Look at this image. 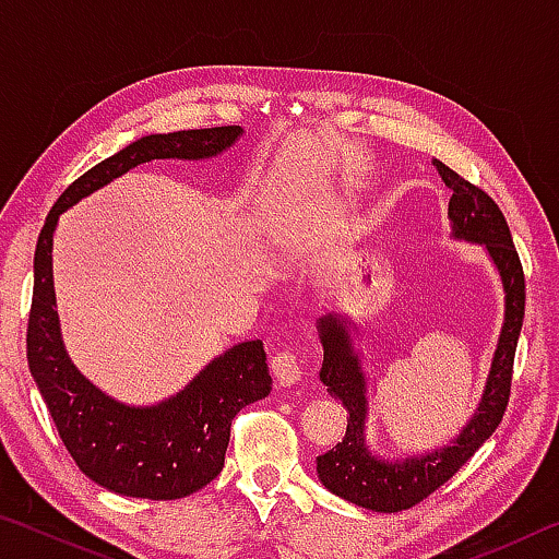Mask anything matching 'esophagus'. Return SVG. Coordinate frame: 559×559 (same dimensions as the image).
Listing matches in <instances>:
<instances>
[{
  "mask_svg": "<svg viewBox=\"0 0 559 559\" xmlns=\"http://www.w3.org/2000/svg\"><path fill=\"white\" fill-rule=\"evenodd\" d=\"M271 370L281 384H296L302 377V362H300L298 349L290 347L278 353L271 359Z\"/></svg>",
  "mask_w": 559,
  "mask_h": 559,
  "instance_id": "34e87169",
  "label": "esophagus"
}]
</instances>
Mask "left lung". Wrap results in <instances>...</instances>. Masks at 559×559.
I'll list each match as a JSON object with an SVG mask.
<instances>
[{
  "label": "left lung",
  "instance_id": "1",
  "mask_svg": "<svg viewBox=\"0 0 559 559\" xmlns=\"http://www.w3.org/2000/svg\"><path fill=\"white\" fill-rule=\"evenodd\" d=\"M433 165H437L443 185L451 189L449 216L453 231L468 241L486 243L490 259L500 271L506 286V323L498 340L484 400H480L478 412L468 427L453 441V447L433 451L424 459L384 463L370 456L365 447V377L359 372L353 347H349L345 320L335 316L320 320L325 349L320 380L328 386L330 396L345 404L347 429L337 447L318 456V476L335 496L355 506L377 510V513H396V510L421 503L424 498H429L433 490L447 484L498 429L508 409L515 347L525 318V273L503 212L486 189L468 182L466 177L453 173L439 159H433Z\"/></svg>",
  "mask_w": 559,
  "mask_h": 559
}]
</instances>
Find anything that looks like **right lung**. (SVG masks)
<instances>
[{
	"instance_id": "obj_1",
	"label": "right lung",
	"mask_w": 559,
	"mask_h": 559,
	"mask_svg": "<svg viewBox=\"0 0 559 559\" xmlns=\"http://www.w3.org/2000/svg\"><path fill=\"white\" fill-rule=\"evenodd\" d=\"M241 135L239 126L147 135L103 159L63 189L41 226L34 253V293L26 359L66 451L91 480L122 496L175 500L219 476L231 421L246 404L271 392L261 340L216 357L173 400L132 409L98 392L63 353L53 302L51 246L59 214L130 167L163 157H210Z\"/></svg>"
}]
</instances>
